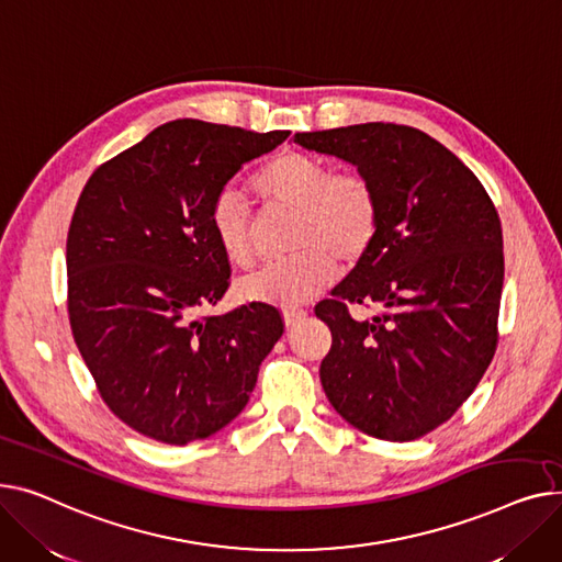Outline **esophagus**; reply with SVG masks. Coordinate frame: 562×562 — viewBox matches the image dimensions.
Wrapping results in <instances>:
<instances>
[{
	"label": "esophagus",
	"instance_id": "34e87169",
	"mask_svg": "<svg viewBox=\"0 0 562 562\" xmlns=\"http://www.w3.org/2000/svg\"><path fill=\"white\" fill-rule=\"evenodd\" d=\"M306 315L308 313L304 308H290V311H283V322H285V326H294V324H300Z\"/></svg>",
	"mask_w": 562,
	"mask_h": 562
}]
</instances>
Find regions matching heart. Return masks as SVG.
Instances as JSON below:
<instances>
[{
  "label": "heart",
  "mask_w": 562,
  "mask_h": 562,
  "mask_svg": "<svg viewBox=\"0 0 562 562\" xmlns=\"http://www.w3.org/2000/svg\"><path fill=\"white\" fill-rule=\"evenodd\" d=\"M251 192L268 211H292V258L240 285L245 300L283 308L302 306L334 283L338 266L353 270L379 236L381 200L368 177L334 175L331 165L304 151H281L251 175ZM211 234L234 268L258 260L256 226L234 190H222L209 209Z\"/></svg>",
  "instance_id": "b5f03b06"
}]
</instances>
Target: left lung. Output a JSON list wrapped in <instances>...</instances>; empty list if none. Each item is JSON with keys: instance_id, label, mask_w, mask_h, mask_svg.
Listing matches in <instances>:
<instances>
[{"instance_id": "left-lung-1", "label": "left lung", "mask_w": 562, "mask_h": 562, "mask_svg": "<svg viewBox=\"0 0 562 562\" xmlns=\"http://www.w3.org/2000/svg\"><path fill=\"white\" fill-rule=\"evenodd\" d=\"M294 143L356 165L381 200L370 254L315 306L334 338L322 387L358 431L417 440L463 406L497 349V209L463 160L413 126L368 122ZM351 303L378 313L353 321Z\"/></svg>"}]
</instances>
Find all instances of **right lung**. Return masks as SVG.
<instances>
[{
  "instance_id": "obj_1",
  "label": "right lung",
  "mask_w": 562,
  "mask_h": 562,
  "mask_svg": "<svg viewBox=\"0 0 562 562\" xmlns=\"http://www.w3.org/2000/svg\"><path fill=\"white\" fill-rule=\"evenodd\" d=\"M290 134L175 120L92 172L68 231V313L104 404L134 431L204 440L247 406L283 334L270 304L224 315L231 277L209 209L245 162Z\"/></svg>"
}]
</instances>
